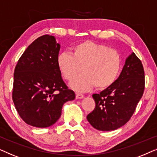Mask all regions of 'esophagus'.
I'll use <instances>...</instances> for the list:
<instances>
[{
  "label": "esophagus",
  "instance_id": "obj_1",
  "mask_svg": "<svg viewBox=\"0 0 157 157\" xmlns=\"http://www.w3.org/2000/svg\"><path fill=\"white\" fill-rule=\"evenodd\" d=\"M83 97H84V95H82V94L81 93H76V98L77 99H81V98H82Z\"/></svg>",
  "mask_w": 157,
  "mask_h": 157
}]
</instances>
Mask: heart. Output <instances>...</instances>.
<instances>
[{
  "label": "heart",
  "instance_id": "b5f03b06",
  "mask_svg": "<svg viewBox=\"0 0 157 157\" xmlns=\"http://www.w3.org/2000/svg\"><path fill=\"white\" fill-rule=\"evenodd\" d=\"M58 68L67 81L77 90L84 91L95 86L108 88L116 82L121 68V57L117 50L108 46L85 41L77 44L71 52H62L57 58Z\"/></svg>",
  "mask_w": 157,
  "mask_h": 157
}]
</instances>
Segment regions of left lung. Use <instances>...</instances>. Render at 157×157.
Segmentation results:
<instances>
[{"label": "left lung", "mask_w": 157, "mask_h": 157, "mask_svg": "<svg viewBox=\"0 0 157 157\" xmlns=\"http://www.w3.org/2000/svg\"><path fill=\"white\" fill-rule=\"evenodd\" d=\"M144 70L139 58L132 53L127 58L120 76L99 94H93L95 107L87 119L99 131L120 128L130 120L143 95Z\"/></svg>", "instance_id": "obj_1"}]
</instances>
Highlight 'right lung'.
Instances as JSON below:
<instances>
[{"instance_id":"1","label":"right lung","mask_w":157,"mask_h":157,"mask_svg":"<svg viewBox=\"0 0 157 157\" xmlns=\"http://www.w3.org/2000/svg\"><path fill=\"white\" fill-rule=\"evenodd\" d=\"M59 49L53 36L43 35L27 47L15 67L12 98L21 118L32 126L55 124L64 103L75 98L58 68Z\"/></svg>"}]
</instances>
